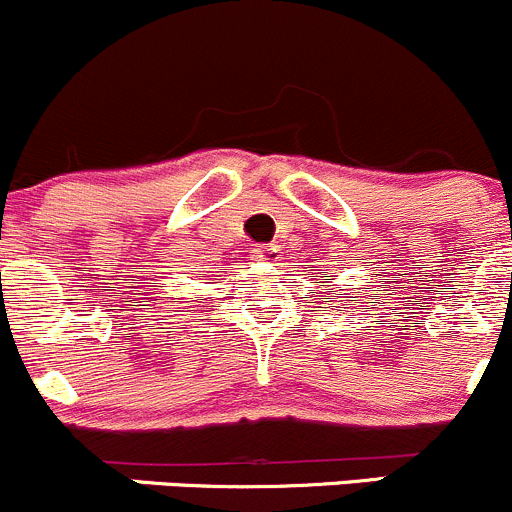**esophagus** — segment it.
I'll use <instances>...</instances> for the list:
<instances>
[{
  "instance_id": "obj_1",
  "label": "esophagus",
  "mask_w": 512,
  "mask_h": 512,
  "mask_svg": "<svg viewBox=\"0 0 512 512\" xmlns=\"http://www.w3.org/2000/svg\"><path fill=\"white\" fill-rule=\"evenodd\" d=\"M276 256H278L276 246H256V249L251 251V261H256V263L276 261Z\"/></svg>"
}]
</instances>
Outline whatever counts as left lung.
Masks as SVG:
<instances>
[{
  "instance_id": "obj_1",
  "label": "left lung",
  "mask_w": 512,
  "mask_h": 512,
  "mask_svg": "<svg viewBox=\"0 0 512 512\" xmlns=\"http://www.w3.org/2000/svg\"><path fill=\"white\" fill-rule=\"evenodd\" d=\"M328 281H331V278H328Z\"/></svg>"
}]
</instances>
